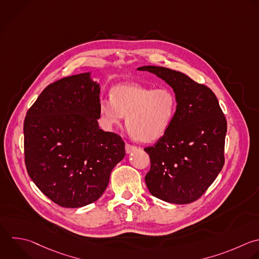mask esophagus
Here are the masks:
<instances>
[{
	"label": "esophagus",
	"instance_id": "esophagus-1",
	"mask_svg": "<svg viewBox=\"0 0 259 259\" xmlns=\"http://www.w3.org/2000/svg\"><path fill=\"white\" fill-rule=\"evenodd\" d=\"M136 149H137V147H135V146L128 144V143H125V152H126L127 154L134 152Z\"/></svg>",
	"mask_w": 259,
	"mask_h": 259
}]
</instances>
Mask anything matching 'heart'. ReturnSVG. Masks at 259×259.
<instances>
[{
  "label": "heart",
  "mask_w": 259,
  "mask_h": 259,
  "mask_svg": "<svg viewBox=\"0 0 259 259\" xmlns=\"http://www.w3.org/2000/svg\"><path fill=\"white\" fill-rule=\"evenodd\" d=\"M176 106V97L167 88L125 84L112 90L111 99L100 100L99 113L107 130L120 124L125 117L132 137L143 143H152L167 133Z\"/></svg>",
  "instance_id": "heart-1"
}]
</instances>
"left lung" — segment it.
Instances as JSON below:
<instances>
[{"label": "left lung", "instance_id": "left-lung-1", "mask_svg": "<svg viewBox=\"0 0 259 259\" xmlns=\"http://www.w3.org/2000/svg\"><path fill=\"white\" fill-rule=\"evenodd\" d=\"M148 71L173 88L176 111L167 133L145 151L151 168L145 176L152 195L178 204L198 199L222 170L227 120L214 93L183 73L155 66Z\"/></svg>", "mask_w": 259, "mask_h": 259}]
</instances>
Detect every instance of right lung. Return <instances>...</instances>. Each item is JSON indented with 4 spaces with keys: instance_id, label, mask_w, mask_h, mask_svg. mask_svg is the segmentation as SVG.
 <instances>
[{
    "instance_id": "add662e5",
    "label": "right lung",
    "mask_w": 259,
    "mask_h": 259,
    "mask_svg": "<svg viewBox=\"0 0 259 259\" xmlns=\"http://www.w3.org/2000/svg\"><path fill=\"white\" fill-rule=\"evenodd\" d=\"M99 94L90 73L66 77L49 85L26 113L28 175L63 207L96 201L125 155L121 137L99 128Z\"/></svg>"
}]
</instances>
